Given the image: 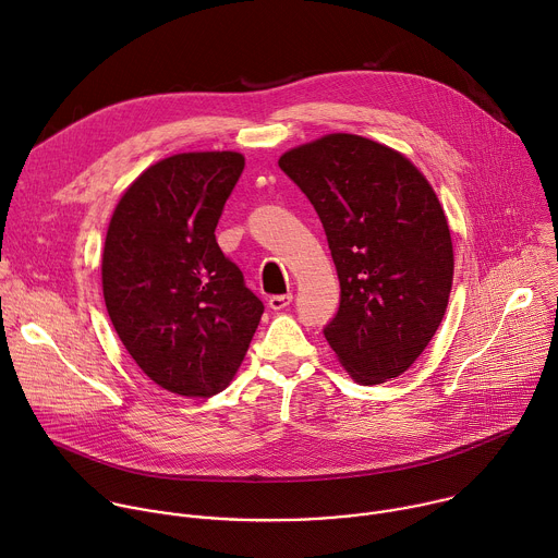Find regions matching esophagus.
Returning <instances> with one entry per match:
<instances>
[{
  "instance_id": "esophagus-1",
  "label": "esophagus",
  "mask_w": 558,
  "mask_h": 558,
  "mask_svg": "<svg viewBox=\"0 0 558 558\" xmlns=\"http://www.w3.org/2000/svg\"><path fill=\"white\" fill-rule=\"evenodd\" d=\"M291 302H293V295H291V293H284V295H271V298H269V308H274V311H282V308H287Z\"/></svg>"
}]
</instances>
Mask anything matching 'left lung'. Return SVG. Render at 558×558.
<instances>
[{
    "label": "left lung",
    "mask_w": 558,
    "mask_h": 558,
    "mask_svg": "<svg viewBox=\"0 0 558 558\" xmlns=\"http://www.w3.org/2000/svg\"><path fill=\"white\" fill-rule=\"evenodd\" d=\"M278 166L327 231L342 300L325 338L338 362L362 386L400 377L437 333L452 289L433 185L402 151L347 132L291 147Z\"/></svg>",
    "instance_id": "8db88e82"
}]
</instances>
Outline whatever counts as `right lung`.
Returning a JSON list of instances; mask_svg holds the SVG:
<instances>
[{
    "label": "right lung",
    "instance_id": "obj_1",
    "mask_svg": "<svg viewBox=\"0 0 558 558\" xmlns=\"http://www.w3.org/2000/svg\"><path fill=\"white\" fill-rule=\"evenodd\" d=\"M243 168L231 149L161 158L128 185L108 225L101 284L112 327L174 395L225 390L265 311L214 233Z\"/></svg>",
    "mask_w": 558,
    "mask_h": 558
}]
</instances>
